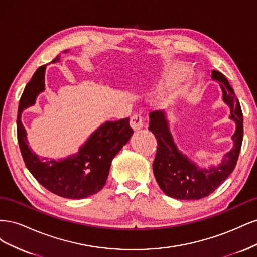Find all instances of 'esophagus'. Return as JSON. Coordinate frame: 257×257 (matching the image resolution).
<instances>
[{
  "instance_id": "1",
  "label": "esophagus",
  "mask_w": 257,
  "mask_h": 257,
  "mask_svg": "<svg viewBox=\"0 0 257 257\" xmlns=\"http://www.w3.org/2000/svg\"><path fill=\"white\" fill-rule=\"evenodd\" d=\"M131 126L133 127V130L137 131L139 128L143 127V116L141 113H134L131 116Z\"/></svg>"
}]
</instances>
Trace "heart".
<instances>
[{
  "label": "heart",
  "mask_w": 257,
  "mask_h": 257,
  "mask_svg": "<svg viewBox=\"0 0 257 257\" xmlns=\"http://www.w3.org/2000/svg\"><path fill=\"white\" fill-rule=\"evenodd\" d=\"M183 74L184 67H182L181 65H172L166 67L161 76V89H169L175 87V85L180 81Z\"/></svg>",
  "instance_id": "heart-1"
}]
</instances>
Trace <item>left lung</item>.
<instances>
[{
  "label": "left lung",
  "mask_w": 257,
  "mask_h": 257,
  "mask_svg": "<svg viewBox=\"0 0 257 257\" xmlns=\"http://www.w3.org/2000/svg\"><path fill=\"white\" fill-rule=\"evenodd\" d=\"M212 79L220 82L223 99L230 107V119L236 122L232 135L234 147L225 154L221 164L209 169H200L179 152L168 128L165 112L157 110L150 113L149 130L158 139L157 153L153 161V173L161 190L177 199H200L214 192L235 169L243 139V115L239 100L222 73L212 71Z\"/></svg>",
  "instance_id": "obj_1"
}]
</instances>
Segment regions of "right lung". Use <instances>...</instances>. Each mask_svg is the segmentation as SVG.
Segmentation results:
<instances>
[{"instance_id":"1","label":"right lung","mask_w":257,"mask_h":257,"mask_svg":"<svg viewBox=\"0 0 257 257\" xmlns=\"http://www.w3.org/2000/svg\"><path fill=\"white\" fill-rule=\"evenodd\" d=\"M56 61H59V57L52 60ZM45 69L46 65L37 68L19 102L17 138L23 161L36 180L51 193L69 199L89 197L103 189L112 159L133 134L130 118L106 122L90 136L78 153L67 159L56 161L38 158L28 146L21 113L23 109L34 105L38 93L44 91Z\"/></svg>"}]
</instances>
